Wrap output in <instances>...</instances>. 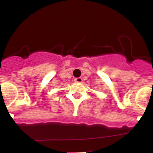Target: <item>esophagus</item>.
Segmentation results:
<instances>
[{"instance_id": "1", "label": "esophagus", "mask_w": 153, "mask_h": 153, "mask_svg": "<svg viewBox=\"0 0 153 153\" xmlns=\"http://www.w3.org/2000/svg\"><path fill=\"white\" fill-rule=\"evenodd\" d=\"M76 83H81L82 81H83V79L82 77H77V78H75V80H74Z\"/></svg>"}]
</instances>
